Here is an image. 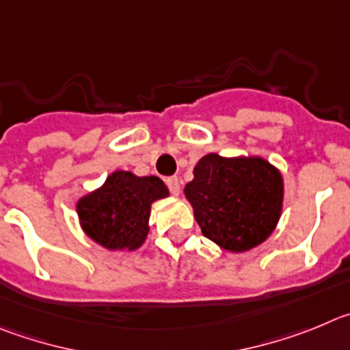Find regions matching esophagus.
<instances>
[{"label":"esophagus","instance_id":"obj_1","mask_svg":"<svg viewBox=\"0 0 350 350\" xmlns=\"http://www.w3.org/2000/svg\"><path fill=\"white\" fill-rule=\"evenodd\" d=\"M165 185H167L169 191H171L172 195H179V190H181V185H179V178H176V176H172V178H167V179H165Z\"/></svg>","mask_w":350,"mask_h":350}]
</instances>
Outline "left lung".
I'll list each match as a JSON object with an SVG mask.
<instances>
[{
	"mask_svg": "<svg viewBox=\"0 0 350 350\" xmlns=\"http://www.w3.org/2000/svg\"><path fill=\"white\" fill-rule=\"evenodd\" d=\"M185 195L204 237L226 251H247L275 228L282 207L281 172L267 160L211 153L193 169Z\"/></svg>",
	"mask_w": 350,
	"mask_h": 350,
	"instance_id": "8db88e82",
	"label": "left lung"
}]
</instances>
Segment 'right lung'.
I'll use <instances>...</instances> for the list:
<instances>
[{
  "label": "right lung",
  "mask_w": 350,
  "mask_h": 350,
  "mask_svg": "<svg viewBox=\"0 0 350 350\" xmlns=\"http://www.w3.org/2000/svg\"><path fill=\"white\" fill-rule=\"evenodd\" d=\"M169 190L157 176L115 171L99 190L78 202L85 234L108 250H137L148 235L150 207Z\"/></svg>",
  "instance_id": "add662e5"
}]
</instances>
